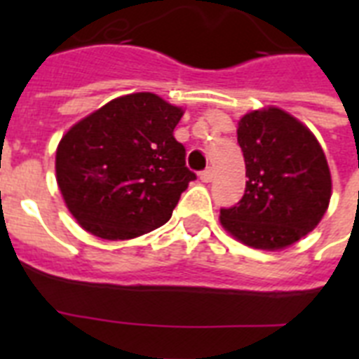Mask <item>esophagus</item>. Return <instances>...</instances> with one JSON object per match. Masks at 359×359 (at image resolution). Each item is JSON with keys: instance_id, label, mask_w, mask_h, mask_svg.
Instances as JSON below:
<instances>
[{"instance_id": "34e87169", "label": "esophagus", "mask_w": 359, "mask_h": 359, "mask_svg": "<svg viewBox=\"0 0 359 359\" xmlns=\"http://www.w3.org/2000/svg\"><path fill=\"white\" fill-rule=\"evenodd\" d=\"M212 175H214L212 168H207L205 171H201V173H199V179H201L203 182H210V180H212Z\"/></svg>"}]
</instances>
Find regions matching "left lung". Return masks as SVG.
Returning a JSON list of instances; mask_svg holds the SVG:
<instances>
[{"label":"left lung","mask_w":359,"mask_h":359,"mask_svg":"<svg viewBox=\"0 0 359 359\" xmlns=\"http://www.w3.org/2000/svg\"><path fill=\"white\" fill-rule=\"evenodd\" d=\"M245 191L219 222L242 244L281 250L311 233L332 197V175L311 130L279 108L257 109L238 121Z\"/></svg>","instance_id":"obj_1"}]
</instances>
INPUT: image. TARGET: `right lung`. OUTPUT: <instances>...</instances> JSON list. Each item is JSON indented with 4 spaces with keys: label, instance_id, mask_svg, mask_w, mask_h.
<instances>
[{
    "label": "right lung",
    "instance_id": "right-lung-1",
    "mask_svg": "<svg viewBox=\"0 0 359 359\" xmlns=\"http://www.w3.org/2000/svg\"><path fill=\"white\" fill-rule=\"evenodd\" d=\"M182 109L134 93L76 123L59 141L55 175L76 222L106 240L135 238L171 218L196 173L173 130Z\"/></svg>",
    "mask_w": 359,
    "mask_h": 359
}]
</instances>
